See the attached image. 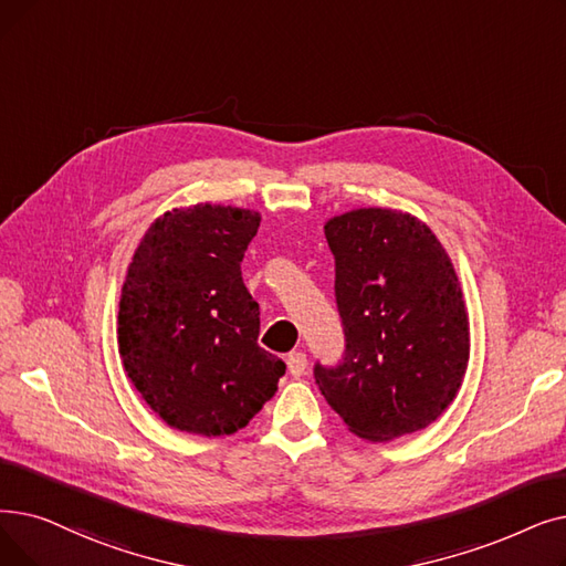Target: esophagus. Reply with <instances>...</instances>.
Here are the masks:
<instances>
[{"instance_id": "34e87169", "label": "esophagus", "mask_w": 566, "mask_h": 566, "mask_svg": "<svg viewBox=\"0 0 566 566\" xmlns=\"http://www.w3.org/2000/svg\"><path fill=\"white\" fill-rule=\"evenodd\" d=\"M286 367H289V373H291L293 377H301V375H305L307 356H305L303 352H291V354L286 356Z\"/></svg>"}]
</instances>
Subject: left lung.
<instances>
[{
	"label": "left lung",
	"instance_id": "left-lung-1",
	"mask_svg": "<svg viewBox=\"0 0 566 566\" xmlns=\"http://www.w3.org/2000/svg\"><path fill=\"white\" fill-rule=\"evenodd\" d=\"M324 231L344 354L337 365L314 363L318 390L363 439L430 426L470 360V322L449 254L423 222L398 210H354Z\"/></svg>",
	"mask_w": 566,
	"mask_h": 566
}]
</instances>
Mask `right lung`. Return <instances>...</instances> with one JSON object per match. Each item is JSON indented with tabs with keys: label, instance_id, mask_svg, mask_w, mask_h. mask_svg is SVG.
Returning <instances> with one entry per match:
<instances>
[{
	"label": "right lung",
	"instance_id": "add662e5",
	"mask_svg": "<svg viewBox=\"0 0 566 566\" xmlns=\"http://www.w3.org/2000/svg\"><path fill=\"white\" fill-rule=\"evenodd\" d=\"M259 212L176 208L147 229L117 314L125 370L161 419L193 434H231L275 396L286 365L259 347V303L242 256Z\"/></svg>",
	"mask_w": 566,
	"mask_h": 566
}]
</instances>
